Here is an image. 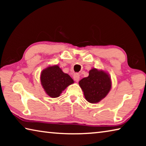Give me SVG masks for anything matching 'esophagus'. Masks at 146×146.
I'll use <instances>...</instances> for the list:
<instances>
[{"label": "esophagus", "mask_w": 146, "mask_h": 146, "mask_svg": "<svg viewBox=\"0 0 146 146\" xmlns=\"http://www.w3.org/2000/svg\"><path fill=\"white\" fill-rule=\"evenodd\" d=\"M73 78L76 82H78L79 79H80V75H79L78 73H75L73 75Z\"/></svg>", "instance_id": "1"}]
</instances>
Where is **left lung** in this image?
Listing matches in <instances>:
<instances>
[{"label":"left lung","mask_w":146,"mask_h":146,"mask_svg":"<svg viewBox=\"0 0 146 146\" xmlns=\"http://www.w3.org/2000/svg\"><path fill=\"white\" fill-rule=\"evenodd\" d=\"M79 85L88 102L95 104L103 99L110 92L111 81L105 71L93 68L89 72L88 77L79 81Z\"/></svg>","instance_id":"obj_1"}]
</instances>
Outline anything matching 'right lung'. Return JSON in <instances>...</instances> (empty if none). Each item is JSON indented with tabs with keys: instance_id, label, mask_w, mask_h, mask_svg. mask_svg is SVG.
Masks as SVG:
<instances>
[{
	"instance_id": "1",
	"label": "right lung",
	"mask_w": 146,
	"mask_h": 146,
	"mask_svg": "<svg viewBox=\"0 0 146 146\" xmlns=\"http://www.w3.org/2000/svg\"><path fill=\"white\" fill-rule=\"evenodd\" d=\"M40 81L47 95L51 98L58 97L62 91L74 82L71 76L64 73L57 65L44 69L41 73Z\"/></svg>"
}]
</instances>
